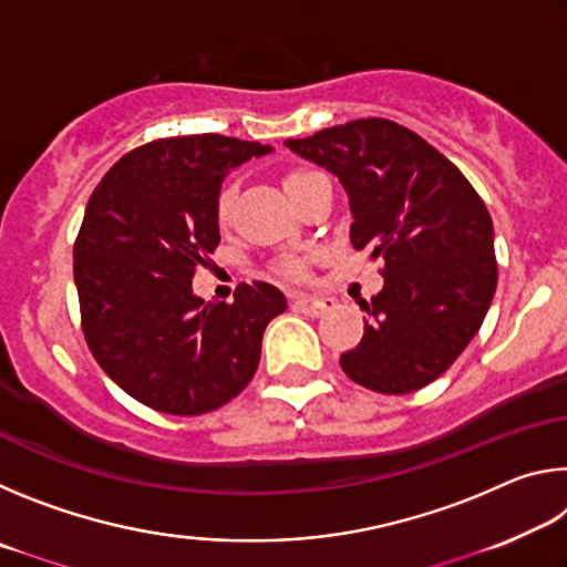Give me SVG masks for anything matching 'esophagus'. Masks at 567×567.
Listing matches in <instances>:
<instances>
[{"instance_id":"obj_1","label":"esophagus","mask_w":567,"mask_h":567,"mask_svg":"<svg viewBox=\"0 0 567 567\" xmlns=\"http://www.w3.org/2000/svg\"><path fill=\"white\" fill-rule=\"evenodd\" d=\"M292 305L295 310H300L305 315H312V318H320V315L330 312L334 307V300H330V297H318V295H295L292 297Z\"/></svg>"}]
</instances>
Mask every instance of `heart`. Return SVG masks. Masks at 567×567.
Masks as SVG:
<instances>
[{
    "label": "heart",
    "instance_id": "b5f03b06",
    "mask_svg": "<svg viewBox=\"0 0 567 567\" xmlns=\"http://www.w3.org/2000/svg\"><path fill=\"white\" fill-rule=\"evenodd\" d=\"M315 175H318V172H312V169H292V172H287L285 182H282L285 192L292 197L295 192L300 189L307 179H312ZM233 205H235V189L229 187V185H225L223 189L217 192V197H215V217H217L219 225H227L229 223V215H233ZM280 270H282V275L292 277V280H302V277H307V257H300V255L285 257L282 265H280Z\"/></svg>",
    "mask_w": 567,
    "mask_h": 567
}]
</instances>
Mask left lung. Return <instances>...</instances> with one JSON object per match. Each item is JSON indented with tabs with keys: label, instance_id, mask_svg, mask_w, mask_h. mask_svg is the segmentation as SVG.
<instances>
[{
	"label": "left lung",
	"instance_id": "left-lung-1",
	"mask_svg": "<svg viewBox=\"0 0 567 567\" xmlns=\"http://www.w3.org/2000/svg\"><path fill=\"white\" fill-rule=\"evenodd\" d=\"M285 145L340 179L352 247L385 260V285L360 305L362 340L340 358L344 375L382 395L430 385L493 302L497 262L485 203L453 162L398 122L354 120Z\"/></svg>",
	"mask_w": 567,
	"mask_h": 567
}]
</instances>
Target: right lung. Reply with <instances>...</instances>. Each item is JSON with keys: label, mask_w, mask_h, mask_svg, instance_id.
<instances>
[{"label": "right lung", "mask_w": 567, "mask_h": 567, "mask_svg": "<svg viewBox=\"0 0 567 567\" xmlns=\"http://www.w3.org/2000/svg\"><path fill=\"white\" fill-rule=\"evenodd\" d=\"M270 145L223 134L155 140L94 187L74 243V285L94 360L167 415H203L247 388L267 322L287 310L267 282L205 302L192 277L219 245L215 197L229 169Z\"/></svg>", "instance_id": "add662e5"}]
</instances>
